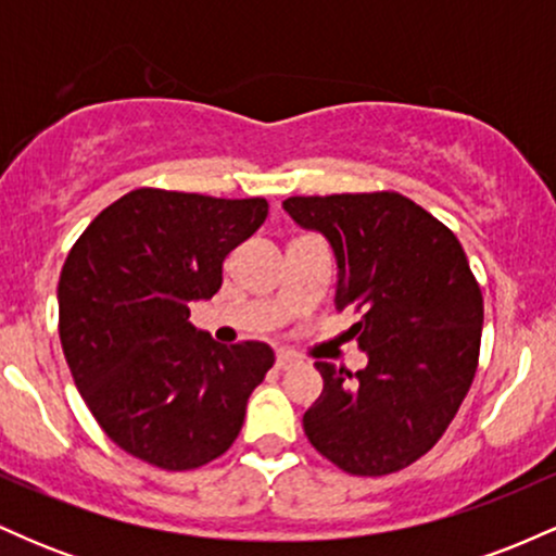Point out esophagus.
I'll return each instance as SVG.
<instances>
[{
  "mask_svg": "<svg viewBox=\"0 0 556 556\" xmlns=\"http://www.w3.org/2000/svg\"><path fill=\"white\" fill-rule=\"evenodd\" d=\"M292 366H298V358L290 353H279L277 355V371H290Z\"/></svg>",
  "mask_w": 556,
  "mask_h": 556,
  "instance_id": "obj_1",
  "label": "esophagus"
}]
</instances>
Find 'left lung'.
<instances>
[{
    "label": "left lung",
    "instance_id": "1",
    "mask_svg": "<svg viewBox=\"0 0 556 556\" xmlns=\"http://www.w3.org/2000/svg\"><path fill=\"white\" fill-rule=\"evenodd\" d=\"M298 225L327 235L337 256V311L368 366L350 374L318 361L324 389L303 431L350 476L397 473L442 439L478 368L481 285L460 240L394 190L292 195Z\"/></svg>",
    "mask_w": 556,
    "mask_h": 556
}]
</instances>
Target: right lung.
<instances>
[{
	"label": "right lung",
	"mask_w": 556,
	"mask_h": 556,
	"mask_svg": "<svg viewBox=\"0 0 556 556\" xmlns=\"http://www.w3.org/2000/svg\"><path fill=\"white\" fill-rule=\"evenodd\" d=\"M266 214V198L136 188L70 248L62 350L96 424L127 455L193 470L238 439L274 350L214 342L188 321V303L219 290L227 256Z\"/></svg>",
	"instance_id": "add662e5"
}]
</instances>
